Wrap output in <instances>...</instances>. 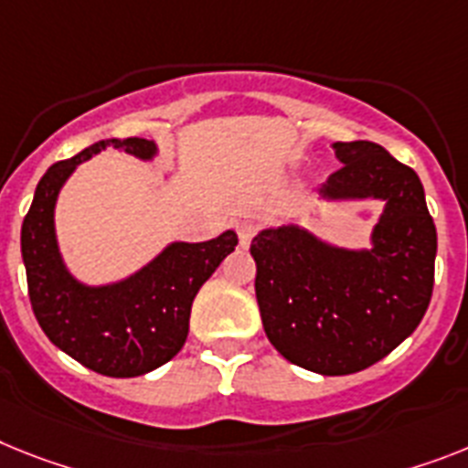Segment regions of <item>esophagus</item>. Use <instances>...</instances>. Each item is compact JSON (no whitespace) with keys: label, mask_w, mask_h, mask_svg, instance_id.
<instances>
[{"label":"esophagus","mask_w":468,"mask_h":468,"mask_svg":"<svg viewBox=\"0 0 468 468\" xmlns=\"http://www.w3.org/2000/svg\"><path fill=\"white\" fill-rule=\"evenodd\" d=\"M257 223H252V221H242L240 226H238V238H240V245L242 247H250L252 245V240H254V235H257Z\"/></svg>","instance_id":"1"}]
</instances>
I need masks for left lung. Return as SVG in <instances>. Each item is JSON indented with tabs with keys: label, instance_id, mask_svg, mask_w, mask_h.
<instances>
[{
	"label": "left lung",
	"instance_id": "8db88e82",
	"mask_svg": "<svg viewBox=\"0 0 468 468\" xmlns=\"http://www.w3.org/2000/svg\"><path fill=\"white\" fill-rule=\"evenodd\" d=\"M333 149L343 166L321 187L324 197L386 199L374 250H333L288 226L259 233L250 252L271 345L297 367L347 376L374 367L421 324L438 235L414 168L367 140Z\"/></svg>",
	"mask_w": 468,
	"mask_h": 468
}]
</instances>
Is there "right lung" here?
Wrapping results in <instances>:
<instances>
[{"mask_svg":"<svg viewBox=\"0 0 468 468\" xmlns=\"http://www.w3.org/2000/svg\"><path fill=\"white\" fill-rule=\"evenodd\" d=\"M149 159L143 137L100 140L73 159L57 161L37 183L23 218L21 252L33 314L66 355L112 378H133L174 359L186 345L195 294L238 245L226 230L209 242H176L140 273L107 288H85L66 273L54 238V202L70 171L101 149Z\"/></svg>","mask_w":468,"mask_h":468,"instance_id":"add662e5","label":"right lung"}]
</instances>
